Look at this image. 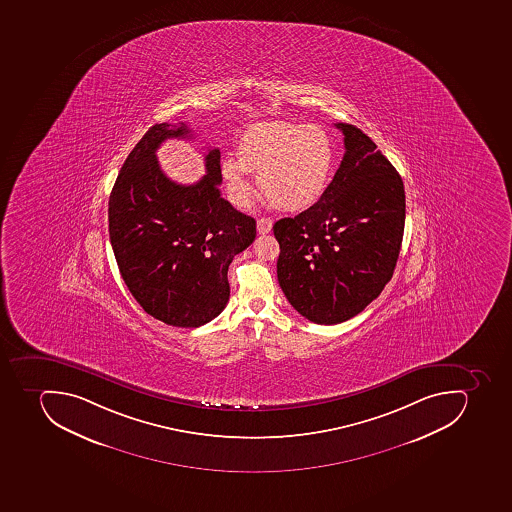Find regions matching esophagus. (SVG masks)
<instances>
[{
  "label": "esophagus",
  "instance_id": "34e87169",
  "mask_svg": "<svg viewBox=\"0 0 512 512\" xmlns=\"http://www.w3.org/2000/svg\"><path fill=\"white\" fill-rule=\"evenodd\" d=\"M271 228H273V220H270V218H258L257 220V231L260 234H268L271 231Z\"/></svg>",
  "mask_w": 512,
  "mask_h": 512
}]
</instances>
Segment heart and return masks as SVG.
Instances as JSON below:
<instances>
[{"mask_svg": "<svg viewBox=\"0 0 512 512\" xmlns=\"http://www.w3.org/2000/svg\"><path fill=\"white\" fill-rule=\"evenodd\" d=\"M238 160H221L220 172L229 201L249 209L255 186L286 212L307 210L323 199L336 172V149L323 128L294 122L252 125L236 148Z\"/></svg>", "mask_w": 512, "mask_h": 512, "instance_id": "1", "label": "heart"}]
</instances>
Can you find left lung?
Segmentation results:
<instances>
[{"label": "left lung", "mask_w": 512, "mask_h": 512, "mask_svg": "<svg viewBox=\"0 0 512 512\" xmlns=\"http://www.w3.org/2000/svg\"><path fill=\"white\" fill-rule=\"evenodd\" d=\"M345 154L321 201L273 226L278 281L300 315L339 324L392 279L405 229V186L360 128L337 123Z\"/></svg>", "instance_id": "8db88e82"}]
</instances>
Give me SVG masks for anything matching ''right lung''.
I'll use <instances>...</instances> for the list:
<instances>
[{
  "mask_svg": "<svg viewBox=\"0 0 512 512\" xmlns=\"http://www.w3.org/2000/svg\"><path fill=\"white\" fill-rule=\"evenodd\" d=\"M184 122L156 123L122 165L109 197V236L123 281L148 315L176 328H199L225 310L228 266L254 242L255 220L221 197L220 151L207 175L175 183L156 151L168 138H191Z\"/></svg>",
  "mask_w": 512,
  "mask_h": 512,
  "instance_id": "right-lung-1",
  "label": "right lung"
}]
</instances>
